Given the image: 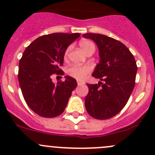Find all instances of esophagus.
I'll return each instance as SVG.
<instances>
[{
    "instance_id": "esophagus-1",
    "label": "esophagus",
    "mask_w": 155,
    "mask_h": 155,
    "mask_svg": "<svg viewBox=\"0 0 155 155\" xmlns=\"http://www.w3.org/2000/svg\"><path fill=\"white\" fill-rule=\"evenodd\" d=\"M77 84H78V85H83L84 82H82V81H80V80H77Z\"/></svg>"
}]
</instances>
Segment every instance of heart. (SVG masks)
<instances>
[{"mask_svg": "<svg viewBox=\"0 0 155 155\" xmlns=\"http://www.w3.org/2000/svg\"><path fill=\"white\" fill-rule=\"evenodd\" d=\"M81 48H82L84 51L85 53L88 52L90 51H94L95 50V46L91 41L90 40H82V41L79 43ZM69 51H70V48H68L67 49L66 52H65V55H68ZM91 68L89 66H78V65H73V66L70 67L68 69V72L69 75L73 77L76 78L78 79H82L83 78H85L87 76V73H89L91 72Z\"/></svg>", "mask_w": 155, "mask_h": 155, "instance_id": "heart-1", "label": "heart"}]
</instances>
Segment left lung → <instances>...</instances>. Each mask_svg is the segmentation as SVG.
I'll return each instance as SVG.
<instances>
[{"label":"left lung","instance_id":"obj_1","mask_svg":"<svg viewBox=\"0 0 155 155\" xmlns=\"http://www.w3.org/2000/svg\"><path fill=\"white\" fill-rule=\"evenodd\" d=\"M83 37L95 42L101 58L92 76L101 82L87 84L85 109L96 119H108L127 103L135 86L137 63L130 50L115 39L92 33L83 34Z\"/></svg>","mask_w":155,"mask_h":155}]
</instances>
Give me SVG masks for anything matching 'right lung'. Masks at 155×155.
Masks as SVG:
<instances>
[{"label":"right lung","instance_id":"add662e5","mask_svg":"<svg viewBox=\"0 0 155 155\" xmlns=\"http://www.w3.org/2000/svg\"><path fill=\"white\" fill-rule=\"evenodd\" d=\"M79 33L54 34L38 37L26 48L18 64V79L30 109L44 118H54L64 111L77 82L71 76L54 84L51 76L64 75L61 66L68 46Z\"/></svg>","mask_w":155,"mask_h":155}]
</instances>
